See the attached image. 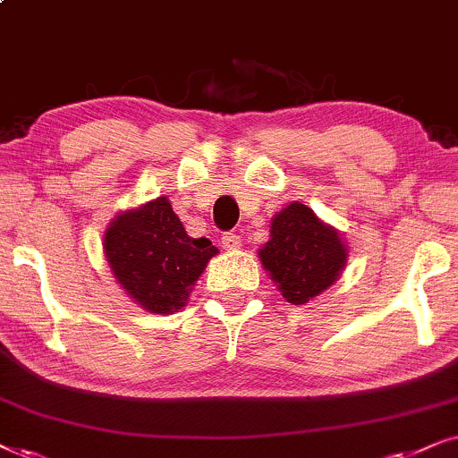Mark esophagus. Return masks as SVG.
Returning <instances> with one entry per match:
<instances>
[{
    "label": "esophagus",
    "instance_id": "esophagus-1",
    "mask_svg": "<svg viewBox=\"0 0 458 458\" xmlns=\"http://www.w3.org/2000/svg\"><path fill=\"white\" fill-rule=\"evenodd\" d=\"M222 245H224V249H228V251H236V249H241L242 239L234 233H225L222 236Z\"/></svg>",
    "mask_w": 458,
    "mask_h": 458
}]
</instances>
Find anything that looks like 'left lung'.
Listing matches in <instances>:
<instances>
[{"instance_id":"8db88e82","label":"left lung","mask_w":458,"mask_h":458,"mask_svg":"<svg viewBox=\"0 0 458 458\" xmlns=\"http://www.w3.org/2000/svg\"><path fill=\"white\" fill-rule=\"evenodd\" d=\"M278 291L293 306L312 301L341 276L347 245L308 205L291 200L272 217L270 241L258 251Z\"/></svg>"}]
</instances>
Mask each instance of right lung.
Wrapping results in <instances>:
<instances>
[{"instance_id": "add662e5", "label": "right lung", "mask_w": 458, "mask_h": 458, "mask_svg": "<svg viewBox=\"0 0 458 458\" xmlns=\"http://www.w3.org/2000/svg\"><path fill=\"white\" fill-rule=\"evenodd\" d=\"M102 247L121 289L150 314L184 308L194 283L217 255L209 239L188 236L167 197L114 216Z\"/></svg>"}]
</instances>
